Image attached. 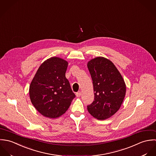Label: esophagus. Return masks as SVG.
I'll use <instances>...</instances> for the list:
<instances>
[{"label": "esophagus", "mask_w": 156, "mask_h": 156, "mask_svg": "<svg viewBox=\"0 0 156 156\" xmlns=\"http://www.w3.org/2000/svg\"><path fill=\"white\" fill-rule=\"evenodd\" d=\"M81 95V92H77V93L76 94V96L77 97H80Z\"/></svg>", "instance_id": "obj_1"}]
</instances>
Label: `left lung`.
Segmentation results:
<instances>
[{"mask_svg": "<svg viewBox=\"0 0 156 156\" xmlns=\"http://www.w3.org/2000/svg\"><path fill=\"white\" fill-rule=\"evenodd\" d=\"M94 85V102L87 110L94 118L105 120L115 114L124 99L126 85L115 64L108 59L98 57L87 62Z\"/></svg>", "mask_w": 156, "mask_h": 156, "instance_id": "left-lung-1", "label": "left lung"}]
</instances>
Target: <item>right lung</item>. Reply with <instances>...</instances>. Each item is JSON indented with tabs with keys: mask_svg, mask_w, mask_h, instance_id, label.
I'll list each match as a JSON object with an SVG mask.
<instances>
[{
	"mask_svg": "<svg viewBox=\"0 0 156 156\" xmlns=\"http://www.w3.org/2000/svg\"><path fill=\"white\" fill-rule=\"evenodd\" d=\"M68 62L53 57L38 69L30 86L32 104L43 116L57 118L69 108L75 97L66 78Z\"/></svg>",
	"mask_w": 156,
	"mask_h": 156,
	"instance_id": "add662e5",
	"label": "right lung"
}]
</instances>
